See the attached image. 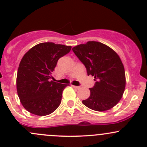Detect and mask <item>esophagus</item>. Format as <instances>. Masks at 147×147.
<instances>
[{"label":"esophagus","mask_w":147,"mask_h":147,"mask_svg":"<svg viewBox=\"0 0 147 147\" xmlns=\"http://www.w3.org/2000/svg\"><path fill=\"white\" fill-rule=\"evenodd\" d=\"M72 87H74V88L75 89H76V90H78V89H80V86H72Z\"/></svg>","instance_id":"1"}]
</instances>
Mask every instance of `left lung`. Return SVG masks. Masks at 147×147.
Wrapping results in <instances>:
<instances>
[{
	"instance_id": "obj_1",
	"label": "left lung",
	"mask_w": 147,
	"mask_h": 147,
	"mask_svg": "<svg viewBox=\"0 0 147 147\" xmlns=\"http://www.w3.org/2000/svg\"><path fill=\"white\" fill-rule=\"evenodd\" d=\"M85 66L87 75L94 77L95 84L83 105L97 112L109 110L121 100L126 85L124 65L119 55L107 45L89 41L72 48Z\"/></svg>"
}]
</instances>
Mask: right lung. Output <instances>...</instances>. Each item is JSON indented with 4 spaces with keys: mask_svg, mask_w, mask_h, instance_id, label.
<instances>
[{
    "mask_svg": "<svg viewBox=\"0 0 147 147\" xmlns=\"http://www.w3.org/2000/svg\"><path fill=\"white\" fill-rule=\"evenodd\" d=\"M71 47L42 42L24 55L18 69L16 85L21 104L29 112L45 116L60 106L63 90L69 84L50 80L58 60L67 54Z\"/></svg>",
    "mask_w": 147,
    "mask_h": 147,
    "instance_id": "right-lung-1",
    "label": "right lung"
}]
</instances>
